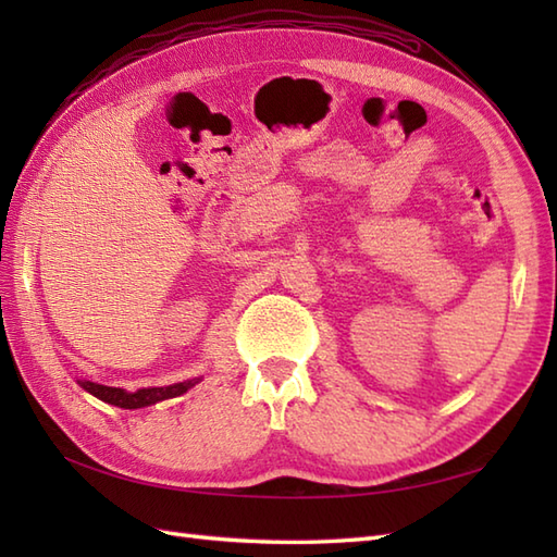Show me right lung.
I'll return each mask as SVG.
<instances>
[{
  "instance_id": "1",
  "label": "right lung",
  "mask_w": 557,
  "mask_h": 557,
  "mask_svg": "<svg viewBox=\"0 0 557 557\" xmlns=\"http://www.w3.org/2000/svg\"><path fill=\"white\" fill-rule=\"evenodd\" d=\"M198 381L200 377H194V381L174 383L168 387H144V389H136V393H126V389H122V387H108V385H98L90 381H78V385L83 389H88L90 395H96L98 399L108 401V405L122 407V409H140V407L156 405V401H162V399L180 397L186 393L188 387H194Z\"/></svg>"
}]
</instances>
